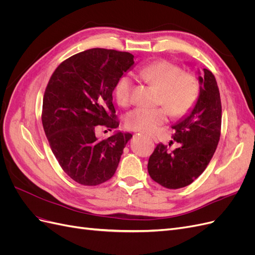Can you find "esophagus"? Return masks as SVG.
<instances>
[{
	"instance_id": "34e87169",
	"label": "esophagus",
	"mask_w": 255,
	"mask_h": 255,
	"mask_svg": "<svg viewBox=\"0 0 255 255\" xmlns=\"http://www.w3.org/2000/svg\"><path fill=\"white\" fill-rule=\"evenodd\" d=\"M151 138H152V139H153L154 141H157V139H156V137H155V136H154V135H151Z\"/></svg>"
}]
</instances>
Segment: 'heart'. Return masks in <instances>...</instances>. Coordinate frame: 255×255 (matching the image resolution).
I'll use <instances>...</instances> for the list:
<instances>
[{
  "mask_svg": "<svg viewBox=\"0 0 255 255\" xmlns=\"http://www.w3.org/2000/svg\"><path fill=\"white\" fill-rule=\"evenodd\" d=\"M138 75L159 90V102L167 107H137L126 117V126L138 132L151 133L168 119V112L174 117L188 114L199 97V83L194 75L184 74L183 70L169 61L161 60L140 68ZM133 83L129 76H123L115 88V97L120 106L130 104Z\"/></svg>",
  "mask_w": 255,
  "mask_h": 255,
  "instance_id": "1",
  "label": "heart"
}]
</instances>
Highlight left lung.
<instances>
[{"mask_svg": "<svg viewBox=\"0 0 255 255\" xmlns=\"http://www.w3.org/2000/svg\"><path fill=\"white\" fill-rule=\"evenodd\" d=\"M199 84L194 109L172 126V138L180 143L179 148L170 152L167 145L158 143L149 158L152 180L169 189L187 186L201 175L220 139L221 100L217 82L210 70L203 69Z\"/></svg>", "mask_w": 255, "mask_h": 255, "instance_id": "8db88e82", "label": "left lung"}]
</instances>
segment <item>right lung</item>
I'll return each mask as SVG.
<instances>
[{"label": "right lung", "instance_id": "right-lung-1", "mask_svg": "<svg viewBox=\"0 0 255 255\" xmlns=\"http://www.w3.org/2000/svg\"><path fill=\"white\" fill-rule=\"evenodd\" d=\"M134 65L128 52L90 49L64 60L53 72L42 103V126L63 170L79 184L109 181L132 134L118 130L99 140L96 130L119 127L113 91Z\"/></svg>", "mask_w": 255, "mask_h": 255}]
</instances>
